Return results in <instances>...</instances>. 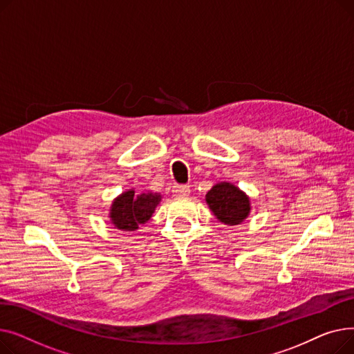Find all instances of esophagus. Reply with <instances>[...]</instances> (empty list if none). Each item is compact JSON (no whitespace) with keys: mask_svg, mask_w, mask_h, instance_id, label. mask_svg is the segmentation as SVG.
Returning a JSON list of instances; mask_svg holds the SVG:
<instances>
[{"mask_svg":"<svg viewBox=\"0 0 354 354\" xmlns=\"http://www.w3.org/2000/svg\"><path fill=\"white\" fill-rule=\"evenodd\" d=\"M172 192H174L175 195H178V196H188L189 192H191V189H189L188 187H185V185H175Z\"/></svg>","mask_w":354,"mask_h":354,"instance_id":"1","label":"esophagus"}]
</instances>
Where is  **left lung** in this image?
Segmentation results:
<instances>
[{
	"label": "left lung",
	"instance_id": "obj_1",
	"mask_svg": "<svg viewBox=\"0 0 354 354\" xmlns=\"http://www.w3.org/2000/svg\"><path fill=\"white\" fill-rule=\"evenodd\" d=\"M208 208L224 225H239L250 216V196L231 182H218L205 195Z\"/></svg>",
	"mask_w": 354,
	"mask_h": 354
}]
</instances>
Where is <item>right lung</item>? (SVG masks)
Masks as SVG:
<instances>
[{
	"label": "right lung",
	"mask_w": 354,
	"mask_h": 354,
	"mask_svg": "<svg viewBox=\"0 0 354 354\" xmlns=\"http://www.w3.org/2000/svg\"><path fill=\"white\" fill-rule=\"evenodd\" d=\"M160 201V194L149 191L136 195L135 189H127L111 201L109 209L110 222L119 231H136L139 225L146 224L152 218Z\"/></svg>",
	"instance_id": "right-lung-1"
}]
</instances>
